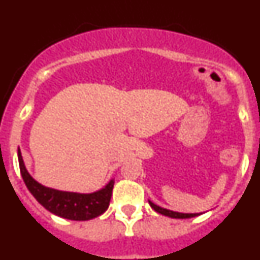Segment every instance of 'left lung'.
I'll return each instance as SVG.
<instances>
[{
  "instance_id": "8db88e82",
  "label": "left lung",
  "mask_w": 260,
  "mask_h": 260,
  "mask_svg": "<svg viewBox=\"0 0 260 260\" xmlns=\"http://www.w3.org/2000/svg\"><path fill=\"white\" fill-rule=\"evenodd\" d=\"M150 202V206L156 211V212L161 213V215L168 216V217H172V219H190V217H195V216H199L201 213H182V212H176V211H171V210H167V208H162L157 204L152 203L151 201Z\"/></svg>"
}]
</instances>
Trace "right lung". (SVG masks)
<instances>
[{
    "mask_svg": "<svg viewBox=\"0 0 260 260\" xmlns=\"http://www.w3.org/2000/svg\"><path fill=\"white\" fill-rule=\"evenodd\" d=\"M18 161H19L20 174L28 191L45 210L52 212L53 215L68 220L86 221L100 216L109 207L114 180H110L103 189L88 194L61 191L41 185L28 173L19 148H18Z\"/></svg>",
    "mask_w": 260,
    "mask_h": 260,
    "instance_id": "1",
    "label": "right lung"
}]
</instances>
